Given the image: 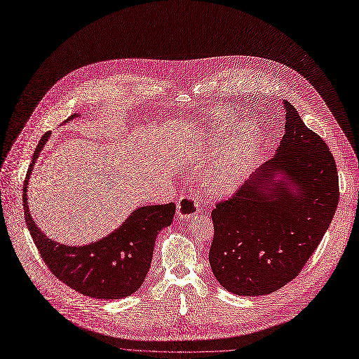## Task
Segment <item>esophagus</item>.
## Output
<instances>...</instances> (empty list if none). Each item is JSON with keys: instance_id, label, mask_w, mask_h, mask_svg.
Here are the masks:
<instances>
[{"instance_id": "34e87169", "label": "esophagus", "mask_w": 359, "mask_h": 359, "mask_svg": "<svg viewBox=\"0 0 359 359\" xmlns=\"http://www.w3.org/2000/svg\"><path fill=\"white\" fill-rule=\"evenodd\" d=\"M201 210V201L196 195L183 192L177 201V217L179 218H191Z\"/></svg>"}]
</instances>
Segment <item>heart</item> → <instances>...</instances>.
<instances>
[{"instance_id": "b5f03b06", "label": "heart", "mask_w": 359, "mask_h": 359, "mask_svg": "<svg viewBox=\"0 0 359 359\" xmlns=\"http://www.w3.org/2000/svg\"><path fill=\"white\" fill-rule=\"evenodd\" d=\"M233 129H235V121H226L223 118L210 123L208 126V136L217 144H222L227 137H231L226 157L210 165L202 177L204 188L211 196H223L238 188L243 179L245 155L255 142L257 129L254 124L246 123L235 132ZM210 148L218 151L217 145ZM208 160V157L198 155V163L201 165H204Z\"/></svg>"}]
</instances>
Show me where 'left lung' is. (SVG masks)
<instances>
[{"label": "left lung", "instance_id": "8db88e82", "mask_svg": "<svg viewBox=\"0 0 359 359\" xmlns=\"http://www.w3.org/2000/svg\"><path fill=\"white\" fill-rule=\"evenodd\" d=\"M285 135L274 157L211 211V270L239 296L269 294L292 282L337 208L339 176L329 147L290 102L285 101Z\"/></svg>", "mask_w": 359, "mask_h": 359}]
</instances>
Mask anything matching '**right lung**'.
Instances as JSON below:
<instances>
[{
    "instance_id": "right-lung-1",
    "label": "right lung",
    "mask_w": 359,
    "mask_h": 359,
    "mask_svg": "<svg viewBox=\"0 0 359 359\" xmlns=\"http://www.w3.org/2000/svg\"><path fill=\"white\" fill-rule=\"evenodd\" d=\"M48 137L50 132H46L39 141L23 186L26 224L43 262L65 285L90 298L120 299L132 294L142 286L149 271L157 235L173 222L175 202L139 207L117 230L85 246H67L48 239L30 217L26 195L30 173Z\"/></svg>"
}]
</instances>
